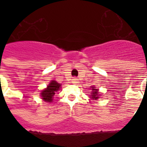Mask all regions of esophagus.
Listing matches in <instances>:
<instances>
[{
    "instance_id": "1",
    "label": "esophagus",
    "mask_w": 147,
    "mask_h": 147,
    "mask_svg": "<svg viewBox=\"0 0 147 147\" xmlns=\"http://www.w3.org/2000/svg\"><path fill=\"white\" fill-rule=\"evenodd\" d=\"M71 82L74 83V84H76V83L78 82V78H73L71 79Z\"/></svg>"
}]
</instances>
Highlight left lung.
Returning a JSON list of instances; mask_svg holds the SVG:
<instances>
[{
	"instance_id": "left-lung-1",
	"label": "left lung",
	"mask_w": 147,
	"mask_h": 147,
	"mask_svg": "<svg viewBox=\"0 0 147 147\" xmlns=\"http://www.w3.org/2000/svg\"><path fill=\"white\" fill-rule=\"evenodd\" d=\"M92 90L94 91V92H92V94H91V98H92L93 100L94 99H98L99 97H98V89H95V88H92Z\"/></svg>"
}]
</instances>
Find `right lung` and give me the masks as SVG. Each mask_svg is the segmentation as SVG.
Here are the masks:
<instances>
[{
  "label": "right lung",
  "instance_id": "add662e5",
  "mask_svg": "<svg viewBox=\"0 0 147 147\" xmlns=\"http://www.w3.org/2000/svg\"><path fill=\"white\" fill-rule=\"evenodd\" d=\"M61 85L57 83L55 81H52L47 88L43 90L41 93L42 99L47 102H51L53 100V98L55 94V92L59 89Z\"/></svg>",
  "mask_w": 147,
  "mask_h": 147
}]
</instances>
